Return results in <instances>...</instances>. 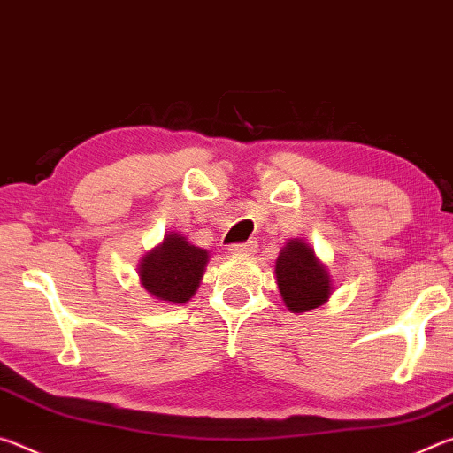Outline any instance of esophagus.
Returning <instances> with one entry per match:
<instances>
[{"mask_svg":"<svg viewBox=\"0 0 453 453\" xmlns=\"http://www.w3.org/2000/svg\"><path fill=\"white\" fill-rule=\"evenodd\" d=\"M256 248H257V243L254 240L243 242V243H234V245H229V254H234V256H250V254H254Z\"/></svg>","mask_w":453,"mask_h":453,"instance_id":"esophagus-1","label":"esophagus"}]
</instances>
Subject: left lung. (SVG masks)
Returning <instances> with one entry per match:
<instances>
[{"label": "left lung", "instance_id": "8db88e82", "mask_svg": "<svg viewBox=\"0 0 453 453\" xmlns=\"http://www.w3.org/2000/svg\"><path fill=\"white\" fill-rule=\"evenodd\" d=\"M275 280L286 308L303 313L326 303L332 294V278L327 267L313 254L303 240H289L275 259Z\"/></svg>", "mask_w": 453, "mask_h": 453}]
</instances>
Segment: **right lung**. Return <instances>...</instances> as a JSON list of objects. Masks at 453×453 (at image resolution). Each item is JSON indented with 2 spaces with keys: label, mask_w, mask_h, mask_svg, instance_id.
<instances>
[{
  "label": "right lung",
  "mask_w": 453,
  "mask_h": 453,
  "mask_svg": "<svg viewBox=\"0 0 453 453\" xmlns=\"http://www.w3.org/2000/svg\"><path fill=\"white\" fill-rule=\"evenodd\" d=\"M208 262V251L172 232L142 257L137 273L145 291L156 300L186 303L197 291Z\"/></svg>",
  "instance_id": "right-lung-1"
}]
</instances>
